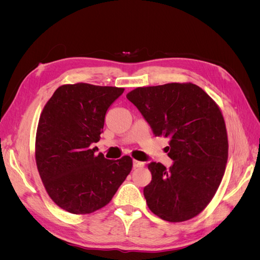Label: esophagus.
Listing matches in <instances>:
<instances>
[{
    "instance_id": "1",
    "label": "esophagus",
    "mask_w": 260,
    "mask_h": 260,
    "mask_svg": "<svg viewBox=\"0 0 260 260\" xmlns=\"http://www.w3.org/2000/svg\"><path fill=\"white\" fill-rule=\"evenodd\" d=\"M143 166H144V162L139 161V160H133V168H140Z\"/></svg>"
}]
</instances>
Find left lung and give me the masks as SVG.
Returning a JSON list of instances; mask_svg holds the SVG:
<instances>
[{"label": "left lung", "instance_id": "left-lung-1", "mask_svg": "<svg viewBox=\"0 0 260 260\" xmlns=\"http://www.w3.org/2000/svg\"><path fill=\"white\" fill-rule=\"evenodd\" d=\"M155 137L169 139L174 160L167 169L152 161L143 190L153 214L170 222L198 216L214 198L228 160L223 116L208 94L193 83L137 88L127 94Z\"/></svg>", "mask_w": 260, "mask_h": 260}]
</instances>
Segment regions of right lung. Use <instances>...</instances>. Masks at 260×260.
Segmentation results:
<instances>
[{"instance_id":"obj_1","label":"right lung","mask_w":260,"mask_h":260,"mask_svg":"<svg viewBox=\"0 0 260 260\" xmlns=\"http://www.w3.org/2000/svg\"><path fill=\"white\" fill-rule=\"evenodd\" d=\"M123 88L61 85L45 104L36 138V161L46 192L68 212L91 214L112 201L130 174L132 159H106L100 141L107 109Z\"/></svg>"}]
</instances>
